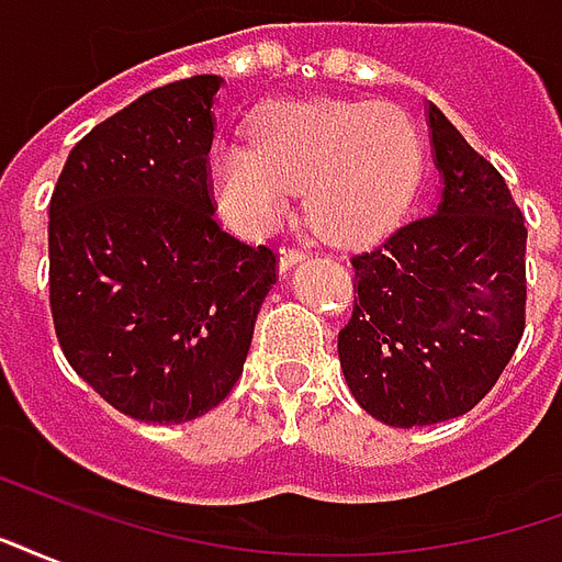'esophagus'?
Listing matches in <instances>:
<instances>
[{
	"mask_svg": "<svg viewBox=\"0 0 562 562\" xmlns=\"http://www.w3.org/2000/svg\"><path fill=\"white\" fill-rule=\"evenodd\" d=\"M304 256H306L304 249H292V246H289V249H280L277 268H280V273H285V270H292L294 265H297V261H301Z\"/></svg>",
	"mask_w": 562,
	"mask_h": 562,
	"instance_id": "34e87169",
	"label": "esophagus"
}]
</instances>
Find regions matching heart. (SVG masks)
Here are the masks:
<instances>
[{
    "instance_id": "obj_1",
    "label": "heart",
    "mask_w": 562,
    "mask_h": 562,
    "mask_svg": "<svg viewBox=\"0 0 562 562\" xmlns=\"http://www.w3.org/2000/svg\"><path fill=\"white\" fill-rule=\"evenodd\" d=\"M422 173L409 116L376 102H273L252 140L210 149V183L225 222L265 234L304 189L306 225L330 244H364L394 225Z\"/></svg>"
}]
</instances>
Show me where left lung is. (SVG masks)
Wrapping results in <instances>:
<instances>
[{"label":"left lung","mask_w":562,"mask_h":562,"mask_svg":"<svg viewBox=\"0 0 562 562\" xmlns=\"http://www.w3.org/2000/svg\"><path fill=\"white\" fill-rule=\"evenodd\" d=\"M436 207L352 258L358 297L337 352L361 409L391 427L470 413L524 334L527 228L506 180L434 102Z\"/></svg>","instance_id":"obj_1"}]
</instances>
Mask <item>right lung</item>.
Instances as JSON below:
<instances>
[{
	"label": "right lung",
	"mask_w": 562,
	"mask_h": 562,
	"mask_svg": "<svg viewBox=\"0 0 562 562\" xmlns=\"http://www.w3.org/2000/svg\"><path fill=\"white\" fill-rule=\"evenodd\" d=\"M216 75L108 116L68 153L50 198V313L66 361L138 422L220 406L244 373L277 256L220 228L210 201Z\"/></svg>",
	"instance_id": "add662e5"
}]
</instances>
